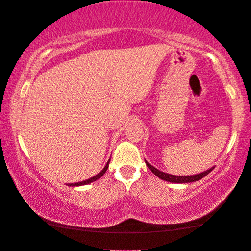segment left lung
<instances>
[{
  "instance_id": "obj_1",
  "label": "left lung",
  "mask_w": 251,
  "mask_h": 251,
  "mask_svg": "<svg viewBox=\"0 0 251 251\" xmlns=\"http://www.w3.org/2000/svg\"><path fill=\"white\" fill-rule=\"evenodd\" d=\"M145 163H146V165L148 166V169H150L152 173L155 174L156 176H158L159 179L164 180V181H168V182H172V183H190V182H196V181L202 179V177L206 176L207 174H208L210 171L214 169L210 168L209 170L205 171V172H201L199 174H195V176H173V174H169V173H165V172H162V171H159L158 169L154 168V166L151 165L150 163H148L146 159H145Z\"/></svg>"
}]
</instances>
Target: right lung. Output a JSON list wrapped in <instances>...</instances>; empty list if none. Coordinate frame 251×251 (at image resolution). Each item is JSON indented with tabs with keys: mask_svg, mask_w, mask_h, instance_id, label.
Here are the masks:
<instances>
[{
	"mask_svg": "<svg viewBox=\"0 0 251 251\" xmlns=\"http://www.w3.org/2000/svg\"><path fill=\"white\" fill-rule=\"evenodd\" d=\"M110 161H111V159H108V161H107V164L105 165V168H104L103 170H101L99 174H96L95 176L90 177V179H88V180L81 181V182H77V183H69L68 186H69V187H79V186H86V184H89V183L94 182V181L99 180L100 177L101 176H103V174H104L105 172H106V170H107V168H108V164H110Z\"/></svg>",
	"mask_w": 251,
	"mask_h": 251,
	"instance_id": "1",
	"label": "right lung"
}]
</instances>
